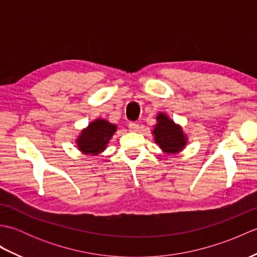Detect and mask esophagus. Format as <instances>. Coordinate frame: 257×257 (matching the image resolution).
<instances>
[{"mask_svg":"<svg viewBox=\"0 0 257 257\" xmlns=\"http://www.w3.org/2000/svg\"><path fill=\"white\" fill-rule=\"evenodd\" d=\"M128 127H129L130 132H138V130L140 129V125L137 122H130L128 124Z\"/></svg>","mask_w":257,"mask_h":257,"instance_id":"34e87169","label":"esophagus"}]
</instances>
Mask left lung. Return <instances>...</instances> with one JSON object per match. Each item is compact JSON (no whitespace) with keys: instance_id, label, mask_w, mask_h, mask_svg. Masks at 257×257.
Segmentation results:
<instances>
[{"instance_id":"8db88e82","label":"left lung","mask_w":257,"mask_h":257,"mask_svg":"<svg viewBox=\"0 0 257 257\" xmlns=\"http://www.w3.org/2000/svg\"><path fill=\"white\" fill-rule=\"evenodd\" d=\"M152 134L155 135L156 144L166 154H178L187 145V137L182 128L163 112L158 113L157 124Z\"/></svg>"}]
</instances>
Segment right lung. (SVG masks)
Masks as SVG:
<instances>
[{"label": "right lung", "mask_w": 257, "mask_h": 257, "mask_svg": "<svg viewBox=\"0 0 257 257\" xmlns=\"http://www.w3.org/2000/svg\"><path fill=\"white\" fill-rule=\"evenodd\" d=\"M117 130V125L105 119H96L88 127L81 130L77 138V147L84 155L96 156L106 149L112 135Z\"/></svg>", "instance_id": "1"}]
</instances>
